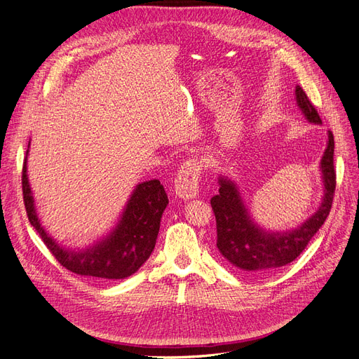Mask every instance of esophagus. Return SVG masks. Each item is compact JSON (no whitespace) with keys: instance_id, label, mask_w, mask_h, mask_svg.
<instances>
[{"instance_id":"34e87169","label":"esophagus","mask_w":359,"mask_h":359,"mask_svg":"<svg viewBox=\"0 0 359 359\" xmlns=\"http://www.w3.org/2000/svg\"><path fill=\"white\" fill-rule=\"evenodd\" d=\"M202 166L198 160L189 158L181 165L175 178V193L181 199L196 198L199 193V178Z\"/></svg>"}]
</instances>
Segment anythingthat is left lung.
Masks as SVG:
<instances>
[{
  "mask_svg": "<svg viewBox=\"0 0 359 359\" xmlns=\"http://www.w3.org/2000/svg\"><path fill=\"white\" fill-rule=\"evenodd\" d=\"M297 104L309 123L322 124V119L299 85L295 88ZM323 198L313 215L301 226L286 232H271L260 227L250 215L236 184L219 177V194L211 199L217 223V248L238 269L252 274L269 271L293 262L307 247L330 215L335 191L334 136L328 132V144L320 160Z\"/></svg>",
  "mask_w": 359,
  "mask_h": 359,
  "instance_id": "obj_1",
  "label": "left lung"
}]
</instances>
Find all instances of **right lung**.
<instances>
[{
  "label": "right lung",
  "mask_w": 359,
  "mask_h": 359,
  "mask_svg": "<svg viewBox=\"0 0 359 359\" xmlns=\"http://www.w3.org/2000/svg\"><path fill=\"white\" fill-rule=\"evenodd\" d=\"M27 157L22 190L28 220L64 268L79 276L119 280L135 274L147 262L156 247L161 214L169 203L158 180L137 184L116 226L100 241L82 250H72L58 244L40 223L27 175Z\"/></svg>",
  "instance_id": "obj_1"
}]
</instances>
